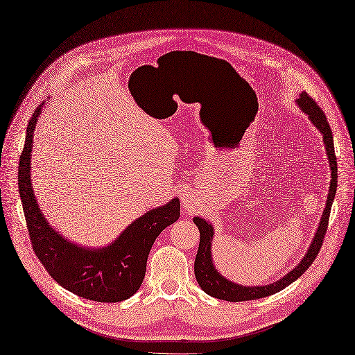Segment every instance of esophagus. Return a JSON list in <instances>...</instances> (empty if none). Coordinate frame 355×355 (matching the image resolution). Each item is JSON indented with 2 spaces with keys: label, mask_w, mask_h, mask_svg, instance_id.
Returning <instances> with one entry per match:
<instances>
[{
  "label": "esophagus",
  "mask_w": 355,
  "mask_h": 355,
  "mask_svg": "<svg viewBox=\"0 0 355 355\" xmlns=\"http://www.w3.org/2000/svg\"><path fill=\"white\" fill-rule=\"evenodd\" d=\"M182 204H183V207H185L187 210L191 209V200H189V197H187V195H185V197L182 198Z\"/></svg>",
  "instance_id": "esophagus-1"
}]
</instances>
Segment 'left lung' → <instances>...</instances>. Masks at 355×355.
<instances>
[{
    "label": "left lung",
    "mask_w": 355,
    "mask_h": 355,
    "mask_svg": "<svg viewBox=\"0 0 355 355\" xmlns=\"http://www.w3.org/2000/svg\"><path fill=\"white\" fill-rule=\"evenodd\" d=\"M295 103L302 112L309 116L310 121L315 126V129L322 133L327 162H329V168H331V187H329L326 207L323 210L319 226L315 229V234L313 236V241L310 243L307 252H305L301 261L292 268L291 272H288L284 277H280L273 284L261 285V286H247V285H239V284L232 282V280L226 279L217 270L213 263V255H211L214 227L210 222H207L205 218L195 216L193 223L197 225L200 230V247H198V252H197V257H195V264H193L195 277H197V282L205 294H209L217 300L239 302V301H251V300H259V298L273 295L276 292L282 291L284 288L291 285L292 282H295V280L313 264L317 254L320 251L322 242L327 229V223H329V216H331L332 202L335 200V193L338 188V164H336V155H335L334 137H332V129L327 123L323 110L317 105V103H314V100L311 96H309L307 92H301L298 95V98L295 100Z\"/></svg>",
    "instance_id": "8db88e82"
}]
</instances>
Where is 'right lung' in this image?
Returning a JSON list of instances; mask_svg holds the SVG:
<instances>
[{
    "instance_id": "1",
    "label": "right lung",
    "mask_w": 355,
    "mask_h": 355,
    "mask_svg": "<svg viewBox=\"0 0 355 355\" xmlns=\"http://www.w3.org/2000/svg\"><path fill=\"white\" fill-rule=\"evenodd\" d=\"M45 101L28 123L19 163V192L35 254L58 285L85 300L119 302L142 285L154 241L180 216L178 198L138 217L108 245H79L55 230L36 201L31 179L33 132Z\"/></svg>"
}]
</instances>
